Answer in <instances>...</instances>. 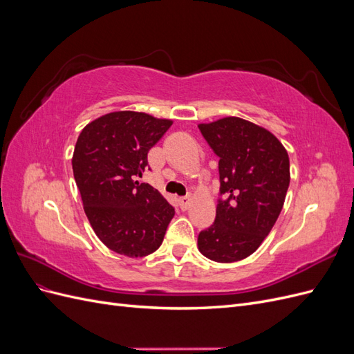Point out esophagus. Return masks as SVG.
I'll list each match as a JSON object with an SVG mask.
<instances>
[{
  "mask_svg": "<svg viewBox=\"0 0 354 354\" xmlns=\"http://www.w3.org/2000/svg\"><path fill=\"white\" fill-rule=\"evenodd\" d=\"M190 203H192L190 196H183V198L178 199V205H180V208L183 209V211H186L190 207Z\"/></svg>",
  "mask_w": 354,
  "mask_h": 354,
  "instance_id": "esophagus-1",
  "label": "esophagus"
}]
</instances>
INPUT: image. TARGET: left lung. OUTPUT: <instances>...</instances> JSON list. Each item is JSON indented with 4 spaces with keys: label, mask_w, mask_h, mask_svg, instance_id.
I'll return each instance as SVG.
<instances>
[{
    "label": "left lung",
    "mask_w": 354,
    "mask_h": 354,
    "mask_svg": "<svg viewBox=\"0 0 354 354\" xmlns=\"http://www.w3.org/2000/svg\"><path fill=\"white\" fill-rule=\"evenodd\" d=\"M220 160L216 221L198 236L202 255L217 263L246 259L266 239L282 211L289 186V156L266 128L238 116L199 124Z\"/></svg>",
    "instance_id": "8db88e82"
}]
</instances>
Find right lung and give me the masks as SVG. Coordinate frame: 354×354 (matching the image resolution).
I'll return each mask as SVG.
<instances>
[{
  "mask_svg": "<svg viewBox=\"0 0 354 354\" xmlns=\"http://www.w3.org/2000/svg\"><path fill=\"white\" fill-rule=\"evenodd\" d=\"M171 125L143 112H111L85 125L75 145L72 169L84 211L97 238L121 255L155 252L174 217L156 189L136 180Z\"/></svg>",
  "mask_w": 354,
  "mask_h": 354,
  "instance_id": "1",
  "label": "right lung"
}]
</instances>
